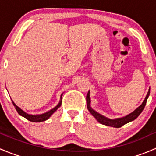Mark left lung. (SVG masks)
Segmentation results:
<instances>
[{"instance_id": "1", "label": "left lung", "mask_w": 156, "mask_h": 156, "mask_svg": "<svg viewBox=\"0 0 156 156\" xmlns=\"http://www.w3.org/2000/svg\"><path fill=\"white\" fill-rule=\"evenodd\" d=\"M149 93H150V89L148 91V94L146 95L145 100L143 102L142 104L139 106L136 110L133 112L132 113L129 114L128 115L125 116V117L121 118V119H107V118L104 117L102 115L99 114L98 112H97L96 111H94L92 108L90 107V93L88 91L87 94V109L89 110V112H90V114L100 122V124L104 125H107V126H110V127H121L123 126L125 124L128 123V122H131V121H133L134 119H136L138 116L140 115L141 112L144 110V107H145L146 104V101H147V99L149 96Z\"/></svg>"}]
</instances>
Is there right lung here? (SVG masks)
<instances>
[{
	"label": "right lung",
	"instance_id": "add662e5",
	"mask_svg": "<svg viewBox=\"0 0 156 156\" xmlns=\"http://www.w3.org/2000/svg\"><path fill=\"white\" fill-rule=\"evenodd\" d=\"M61 97H62V96H61ZM12 104H13V106H15L16 110L17 112L19 113V115H22L23 117L26 118V119H28V120L30 121V122H44V121H46L47 119H48L51 116V115L53 114L54 112H56V110H57L58 108L60 107L61 104H62V101L59 102V104H58L56 107L53 108V109L50 110V111L48 112L44 113V114H41V115H32L27 114V113L23 111V110H22L20 107H18V106H17L16 105L13 103V102H12Z\"/></svg>",
	"mask_w": 156,
	"mask_h": 156
}]
</instances>
